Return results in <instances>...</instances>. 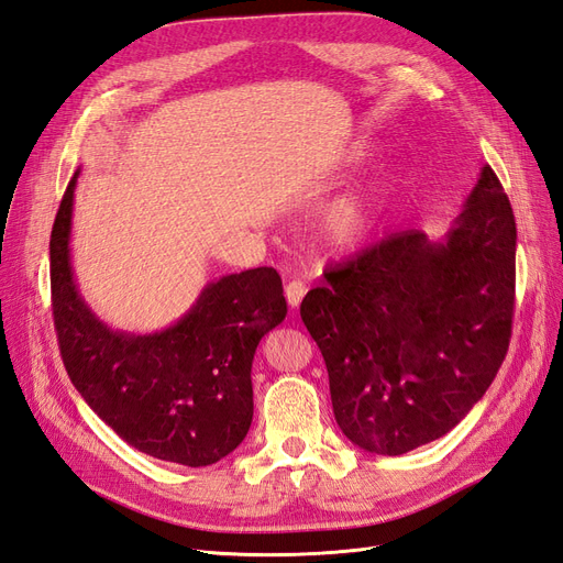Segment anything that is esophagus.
I'll return each mask as SVG.
<instances>
[{"instance_id": "1", "label": "esophagus", "mask_w": 563, "mask_h": 563, "mask_svg": "<svg viewBox=\"0 0 563 563\" xmlns=\"http://www.w3.org/2000/svg\"><path fill=\"white\" fill-rule=\"evenodd\" d=\"M305 294H308V284H305L302 279H291L286 284V300L291 308H298V305L302 302Z\"/></svg>"}]
</instances>
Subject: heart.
<instances>
[{"label":"heart","mask_w":563,"mask_h":563,"mask_svg":"<svg viewBox=\"0 0 563 563\" xmlns=\"http://www.w3.org/2000/svg\"><path fill=\"white\" fill-rule=\"evenodd\" d=\"M376 203L368 192H350L323 211L321 234L335 249L360 246L373 230Z\"/></svg>","instance_id":"obj_1"}]
</instances>
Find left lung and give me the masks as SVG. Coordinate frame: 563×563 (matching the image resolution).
Returning a JSON list of instances; mask_svg holds the SVG:
<instances>
[{
  "mask_svg": "<svg viewBox=\"0 0 563 563\" xmlns=\"http://www.w3.org/2000/svg\"><path fill=\"white\" fill-rule=\"evenodd\" d=\"M515 255L512 207L484 166L444 242L401 232L327 267L300 317L352 444L408 453L486 395L512 338Z\"/></svg>",
  "mask_w": 563,
  "mask_h": 563,
  "instance_id": "left-lung-1",
  "label": "left lung"
}]
</instances>
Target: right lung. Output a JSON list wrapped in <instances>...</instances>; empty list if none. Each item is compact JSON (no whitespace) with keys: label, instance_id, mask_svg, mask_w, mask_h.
<instances>
[{"label":"right lung","instance_id":"1","mask_svg":"<svg viewBox=\"0 0 563 563\" xmlns=\"http://www.w3.org/2000/svg\"><path fill=\"white\" fill-rule=\"evenodd\" d=\"M51 230V305L67 376L126 444L187 467L213 465L242 444L253 420L251 364L286 317L282 277L255 267L211 282L174 327L112 331L81 300L70 265L73 197Z\"/></svg>","mask_w":563,"mask_h":563}]
</instances>
